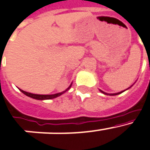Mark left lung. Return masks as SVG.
Here are the masks:
<instances>
[{
  "mask_svg": "<svg viewBox=\"0 0 150 150\" xmlns=\"http://www.w3.org/2000/svg\"><path fill=\"white\" fill-rule=\"evenodd\" d=\"M130 87H129V88H130ZM129 88H128V89H129ZM128 89H126V90H128ZM123 90V91L120 92V93H105V92H103V91H102V90H100V92H102V93L105 94V95H109V96H116V95H119V94L122 93H123V92H124V91H125V90Z\"/></svg>",
  "mask_w": 150,
  "mask_h": 150,
  "instance_id": "obj_1",
  "label": "left lung"
}]
</instances>
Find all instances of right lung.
I'll return each instance as SVG.
<instances>
[{"label":"right lung","instance_id":"1","mask_svg":"<svg viewBox=\"0 0 150 150\" xmlns=\"http://www.w3.org/2000/svg\"><path fill=\"white\" fill-rule=\"evenodd\" d=\"M71 86H72V83H71L69 87L67 90H64V91L61 92V93H58L52 94V95H40V94H33V93H28V92L24 91V90H21V89H19V90L20 91L22 92L23 93L25 94V95L28 96L30 97V98H35V99H38V100H46V99H52V98H57V97L60 96H61L62 94L66 93L67 90H69Z\"/></svg>","mask_w":150,"mask_h":150}]
</instances>
